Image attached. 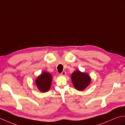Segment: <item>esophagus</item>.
Masks as SVG:
<instances>
[{"instance_id":"esophagus-1","label":"esophagus","mask_w":125,"mask_h":125,"mask_svg":"<svg viewBox=\"0 0 125 125\" xmlns=\"http://www.w3.org/2000/svg\"><path fill=\"white\" fill-rule=\"evenodd\" d=\"M66 74V72L63 71H62V73L60 74V75H62V76H64V75H65Z\"/></svg>"}]
</instances>
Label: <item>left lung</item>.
<instances>
[{"label": "left lung", "mask_w": 125, "mask_h": 125, "mask_svg": "<svg viewBox=\"0 0 125 125\" xmlns=\"http://www.w3.org/2000/svg\"><path fill=\"white\" fill-rule=\"evenodd\" d=\"M71 79L74 87L79 91L83 90L90 84L91 81L89 75L80 71H75L72 75Z\"/></svg>", "instance_id": "obj_1"}]
</instances>
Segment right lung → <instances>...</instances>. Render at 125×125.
Returning <instances> with one entry per match:
<instances>
[{
  "label": "right lung",
  "instance_id": "right-lung-1",
  "mask_svg": "<svg viewBox=\"0 0 125 125\" xmlns=\"http://www.w3.org/2000/svg\"><path fill=\"white\" fill-rule=\"evenodd\" d=\"M52 81L51 74L44 72L36 80V84L41 92L45 93L49 90Z\"/></svg>",
  "mask_w": 125,
  "mask_h": 125
}]
</instances>
